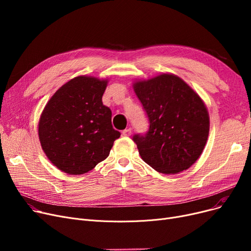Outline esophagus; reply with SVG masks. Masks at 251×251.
I'll return each instance as SVG.
<instances>
[{"instance_id": "esophagus-1", "label": "esophagus", "mask_w": 251, "mask_h": 251, "mask_svg": "<svg viewBox=\"0 0 251 251\" xmlns=\"http://www.w3.org/2000/svg\"><path fill=\"white\" fill-rule=\"evenodd\" d=\"M131 132H132V130H131V128H126L122 131V134L124 136H130L131 135Z\"/></svg>"}]
</instances>
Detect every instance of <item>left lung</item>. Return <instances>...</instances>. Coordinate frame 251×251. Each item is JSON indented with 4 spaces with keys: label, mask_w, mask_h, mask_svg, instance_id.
<instances>
[{
    "label": "left lung",
    "mask_w": 251,
    "mask_h": 251,
    "mask_svg": "<svg viewBox=\"0 0 251 251\" xmlns=\"http://www.w3.org/2000/svg\"><path fill=\"white\" fill-rule=\"evenodd\" d=\"M150 126L136 133L141 159L164 174L187 170L201 154L208 136L209 118L199 95L181 78L162 74L134 83Z\"/></svg>",
    "instance_id": "obj_1"
}]
</instances>
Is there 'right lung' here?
<instances>
[{
  "label": "right lung",
  "instance_id": "obj_1",
  "mask_svg": "<svg viewBox=\"0 0 251 251\" xmlns=\"http://www.w3.org/2000/svg\"><path fill=\"white\" fill-rule=\"evenodd\" d=\"M107 81L87 76L71 79L50 98L38 123L49 160L70 175L84 174L107 159L121 133L102 104Z\"/></svg>",
  "mask_w": 251,
  "mask_h": 251
}]
</instances>
